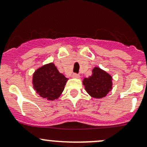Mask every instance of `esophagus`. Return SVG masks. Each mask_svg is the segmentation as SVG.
Returning <instances> with one entry per match:
<instances>
[{
    "mask_svg": "<svg viewBox=\"0 0 147 147\" xmlns=\"http://www.w3.org/2000/svg\"><path fill=\"white\" fill-rule=\"evenodd\" d=\"M72 78H80V75H79V74H76V73H74L73 75H72Z\"/></svg>",
    "mask_w": 147,
    "mask_h": 147,
    "instance_id": "obj_1",
    "label": "esophagus"
}]
</instances>
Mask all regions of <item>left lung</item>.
<instances>
[{"label":"left lung","instance_id":"left-lung-1","mask_svg":"<svg viewBox=\"0 0 147 147\" xmlns=\"http://www.w3.org/2000/svg\"><path fill=\"white\" fill-rule=\"evenodd\" d=\"M92 75L85 78L82 83L87 92L93 98L105 97L112 90V78L100 67L93 68Z\"/></svg>","mask_w":147,"mask_h":147}]
</instances>
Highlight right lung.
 I'll return each mask as SVG.
<instances>
[{"instance_id":"add662e5","label":"right lung","mask_w":147,"mask_h":147,"mask_svg":"<svg viewBox=\"0 0 147 147\" xmlns=\"http://www.w3.org/2000/svg\"><path fill=\"white\" fill-rule=\"evenodd\" d=\"M67 80L53 63L42 65L32 75L34 90L42 98L51 101L59 98Z\"/></svg>"}]
</instances>
